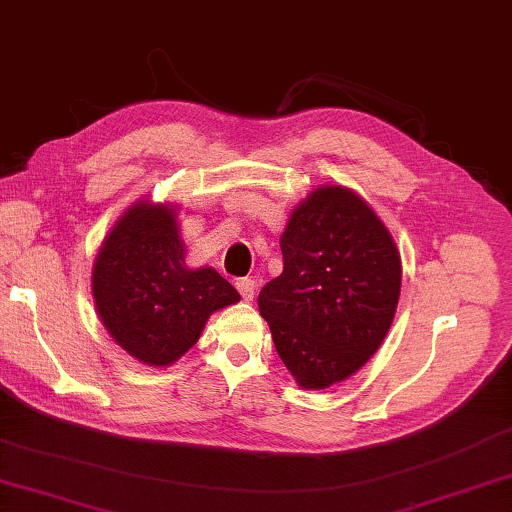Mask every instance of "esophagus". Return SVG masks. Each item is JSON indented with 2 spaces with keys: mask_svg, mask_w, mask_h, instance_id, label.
<instances>
[{
  "mask_svg": "<svg viewBox=\"0 0 512 512\" xmlns=\"http://www.w3.org/2000/svg\"><path fill=\"white\" fill-rule=\"evenodd\" d=\"M236 287H238V292H240V296L245 298V301H252L254 294H256V278H249V276L238 278Z\"/></svg>",
  "mask_w": 512,
  "mask_h": 512,
  "instance_id": "obj_1",
  "label": "esophagus"
}]
</instances>
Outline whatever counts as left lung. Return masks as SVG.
<instances>
[{
    "mask_svg": "<svg viewBox=\"0 0 512 512\" xmlns=\"http://www.w3.org/2000/svg\"><path fill=\"white\" fill-rule=\"evenodd\" d=\"M283 274L258 294L276 352L298 385L323 390L379 350L401 292L390 231L345 187H321L281 238Z\"/></svg>",
    "mask_w": 512,
    "mask_h": 512,
    "instance_id": "1",
    "label": "left lung"
}]
</instances>
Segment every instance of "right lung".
I'll return each mask as SVG.
<instances>
[{"mask_svg": "<svg viewBox=\"0 0 512 512\" xmlns=\"http://www.w3.org/2000/svg\"><path fill=\"white\" fill-rule=\"evenodd\" d=\"M93 298L124 350L147 365H169L200 339L209 314L240 294L216 269L185 265L173 209L140 202L104 240Z\"/></svg>", "mask_w": 512, "mask_h": 512, "instance_id": "right-lung-1", "label": "right lung"}]
</instances>
